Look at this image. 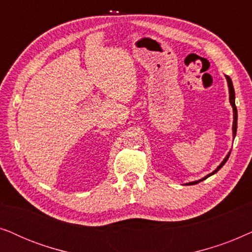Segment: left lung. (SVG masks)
<instances>
[{"instance_id":"left-lung-1","label":"left lung","mask_w":252,"mask_h":252,"mask_svg":"<svg viewBox=\"0 0 252 252\" xmlns=\"http://www.w3.org/2000/svg\"><path fill=\"white\" fill-rule=\"evenodd\" d=\"M226 79H227V84H228V89H229V102H230V104H232V106H233V112H234V120H233V136L235 137V135H236V129H237V109H236V105H235V92H234V87H233L232 79H230V78L228 77V75H226ZM229 155H230V151L228 153V155H227V156L225 157V159H223V160L221 161V164H220L219 166L217 167L216 170L212 172V173L208 174V175H206V177H204V178L199 179V180H197V181L188 182V184H186V185H188V186H190V185H196V184H198V182H201V181H203V180H205V179H208L209 177H211L212 174L217 173V172H218V171L220 170V168H221V167L223 166V165H225V163L227 161V159H228Z\"/></svg>"}]
</instances>
